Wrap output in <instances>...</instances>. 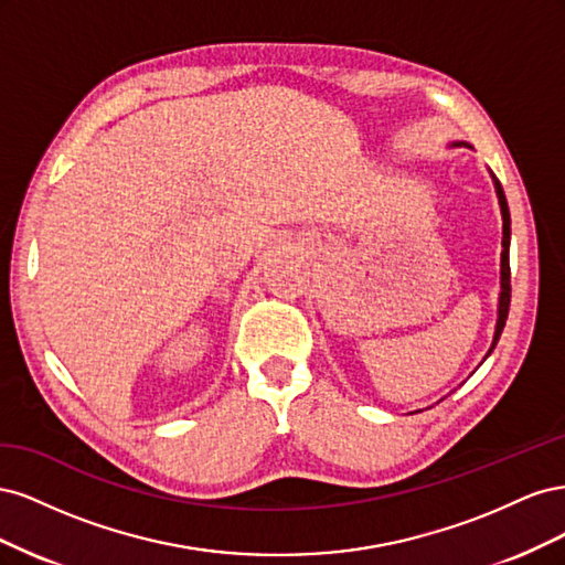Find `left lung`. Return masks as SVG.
<instances>
[{
	"mask_svg": "<svg viewBox=\"0 0 565 565\" xmlns=\"http://www.w3.org/2000/svg\"><path fill=\"white\" fill-rule=\"evenodd\" d=\"M494 179V177H492ZM494 191H498L500 198V207H502V295H500V316H498V328H494V339H492V347L488 353H492L494 344H498V339L504 330V322L509 316V303H511V268H509V237H511V218H509V207H507V198L500 181L494 179Z\"/></svg>",
	"mask_w": 565,
	"mask_h": 565,
	"instance_id": "8db88e82",
	"label": "left lung"
}]
</instances>
